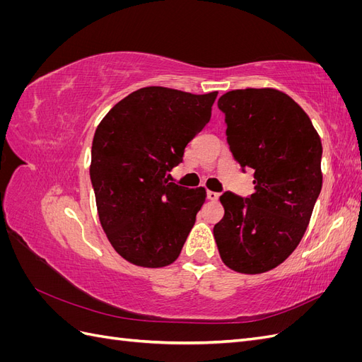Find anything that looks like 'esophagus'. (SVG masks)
<instances>
[{
  "label": "esophagus",
  "instance_id": "34e87169",
  "mask_svg": "<svg viewBox=\"0 0 362 362\" xmlns=\"http://www.w3.org/2000/svg\"><path fill=\"white\" fill-rule=\"evenodd\" d=\"M218 196H221V194L216 193V192H211V190H208V192H206V198L210 199V201H217V199H218Z\"/></svg>",
  "mask_w": 362,
  "mask_h": 362
}]
</instances>
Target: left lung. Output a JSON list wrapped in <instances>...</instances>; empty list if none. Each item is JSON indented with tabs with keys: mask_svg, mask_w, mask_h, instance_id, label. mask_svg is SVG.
I'll return each mask as SVG.
<instances>
[{
	"mask_svg": "<svg viewBox=\"0 0 362 362\" xmlns=\"http://www.w3.org/2000/svg\"><path fill=\"white\" fill-rule=\"evenodd\" d=\"M217 105L234 158L254 169L255 192L249 198L225 192V216L213 233L229 269L257 275L300 243L322 190V141L303 108L281 90H231Z\"/></svg>",
	"mask_w": 362,
	"mask_h": 362,
	"instance_id": "obj_1",
	"label": "left lung"
}]
</instances>
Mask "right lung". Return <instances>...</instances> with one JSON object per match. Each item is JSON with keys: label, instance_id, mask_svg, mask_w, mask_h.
I'll return each instance as SVG.
<instances>
[{"label": "right lung", "instance_id": "obj_1", "mask_svg": "<svg viewBox=\"0 0 362 362\" xmlns=\"http://www.w3.org/2000/svg\"><path fill=\"white\" fill-rule=\"evenodd\" d=\"M216 98L144 87L98 125L90 163L98 216L108 242L131 264L166 267L180 257L206 192L166 177L210 122Z\"/></svg>", "mask_w": 362, "mask_h": 362}]
</instances>
